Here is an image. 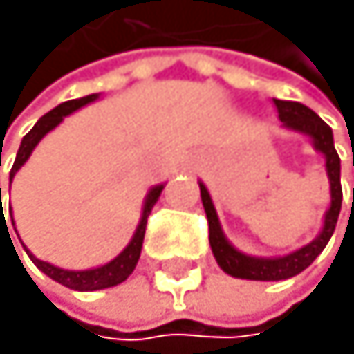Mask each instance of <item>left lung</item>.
Segmentation results:
<instances>
[{
  "label": "left lung",
  "mask_w": 354,
  "mask_h": 354,
  "mask_svg": "<svg viewBox=\"0 0 354 354\" xmlns=\"http://www.w3.org/2000/svg\"><path fill=\"white\" fill-rule=\"evenodd\" d=\"M274 106L278 111V118L285 127L301 131L313 139V146L320 150L327 160V176H329V185H332V206H329L327 215H324V227L320 232V236L315 241H310L308 245L299 248L297 252H290L285 257H248L243 252L234 250L230 245V241L225 239L223 230L218 223V213L213 208L211 194L208 189L199 183L201 189V201H204V211L208 218V241H211V250L215 259H218L220 269L225 274H230L234 278H248V281H285L297 274H301L306 266L313 264V259L320 255L327 245V241L332 239V234L336 230V220L341 213V201H343V189H341V160L339 153L334 148V136L332 127L322 120L320 115L313 113L308 106L299 104V102H283V99H274ZM354 167V153H353ZM354 206V194H353Z\"/></svg>",
  "instance_id": "1"
}]
</instances>
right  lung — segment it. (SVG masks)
Instances as JSON below:
<instances>
[{
	"mask_svg": "<svg viewBox=\"0 0 354 354\" xmlns=\"http://www.w3.org/2000/svg\"><path fill=\"white\" fill-rule=\"evenodd\" d=\"M97 95H88V97H80V99H71V102H64V104H59L57 109H53L50 113H46L41 120L34 124V127L27 131L25 134V139H22L20 143V148H18V155H15V162H13V167H11V180H13V176L15 171L25 165L27 162V157L32 155V150L37 148V143L44 139V136L50 131L53 127H57L59 122L64 120V115H69L73 113L76 109H80V106H85V104H90V102H95ZM162 187L165 185H157L153 187L148 192V197H146V204H143V213H141V223L139 227H136V232H134V239L129 241V245L124 248L120 255H118L113 262H109V264H104V266H97V269H88V271H66V269H57V266H53V264H48V262H41V259H37L34 255H27L32 257V262L39 266L41 271H44L46 276H50L53 281H57L59 285H64V288H69V290H78V292H92V290H104V288H113V285L118 283H122V281H127V276L134 271V266L136 262H139V257H141V245H143V236H146V223H148V215L150 211H153V206H155V201L160 199V194H162ZM0 230L1 227H6V220H4V206H1V187H0ZM6 234H8V227H6ZM8 239H11V234H8ZM13 243V241H11Z\"/></svg>",
	"mask_w": 354,
	"mask_h": 354,
	"instance_id": "add662e5",
	"label": "right lung"
}]
</instances>
